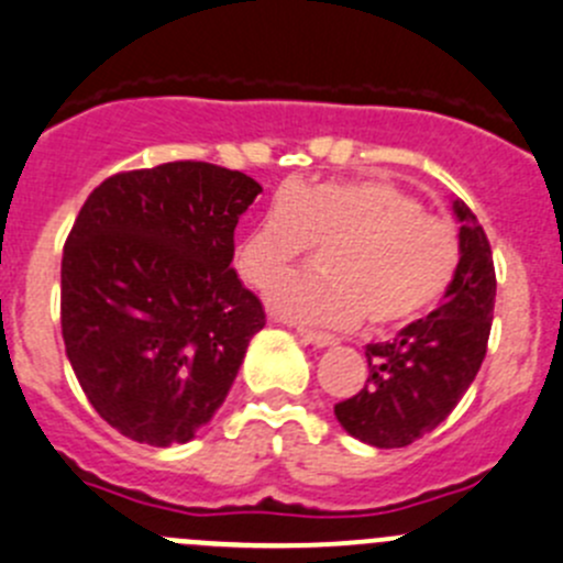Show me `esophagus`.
Returning a JSON list of instances; mask_svg holds the SVG:
<instances>
[{
  "label": "esophagus",
  "instance_id": "esophagus-1",
  "mask_svg": "<svg viewBox=\"0 0 563 563\" xmlns=\"http://www.w3.org/2000/svg\"><path fill=\"white\" fill-rule=\"evenodd\" d=\"M299 338H302L305 343H310V346H319V349H324V346H335L338 343V338L335 335H330V332H316V330H302V327H299Z\"/></svg>",
  "mask_w": 563,
  "mask_h": 563
}]
</instances>
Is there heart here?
Segmentation results:
<instances>
[{
	"instance_id": "obj_1",
	"label": "heart",
	"mask_w": 563,
	"mask_h": 563,
	"mask_svg": "<svg viewBox=\"0 0 563 563\" xmlns=\"http://www.w3.org/2000/svg\"><path fill=\"white\" fill-rule=\"evenodd\" d=\"M313 243L325 272L269 288L275 313L308 324H404L443 297L460 266L454 222L396 184L354 178L288 187L239 242L236 269L264 288Z\"/></svg>"
}]
</instances>
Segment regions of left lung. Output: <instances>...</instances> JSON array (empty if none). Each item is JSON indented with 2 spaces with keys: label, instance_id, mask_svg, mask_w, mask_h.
<instances>
[{
  "label": "left lung",
  "instance_id": "obj_1",
  "mask_svg": "<svg viewBox=\"0 0 563 563\" xmlns=\"http://www.w3.org/2000/svg\"><path fill=\"white\" fill-rule=\"evenodd\" d=\"M460 266L443 305L404 327L393 341L368 343V379L335 404L352 438L376 449H404L438 429L484 363L495 310V264L487 233L462 200Z\"/></svg>",
  "mask_w": 563,
  "mask_h": 563
}]
</instances>
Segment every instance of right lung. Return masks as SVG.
<instances>
[{"mask_svg": "<svg viewBox=\"0 0 563 563\" xmlns=\"http://www.w3.org/2000/svg\"><path fill=\"white\" fill-rule=\"evenodd\" d=\"M261 184L209 162L118 173L63 250L65 354L123 438L167 449L214 418L264 305L242 286L233 231Z\"/></svg>", "mask_w": 563, "mask_h": 563, "instance_id": "add662e5", "label": "right lung"}]
</instances>
